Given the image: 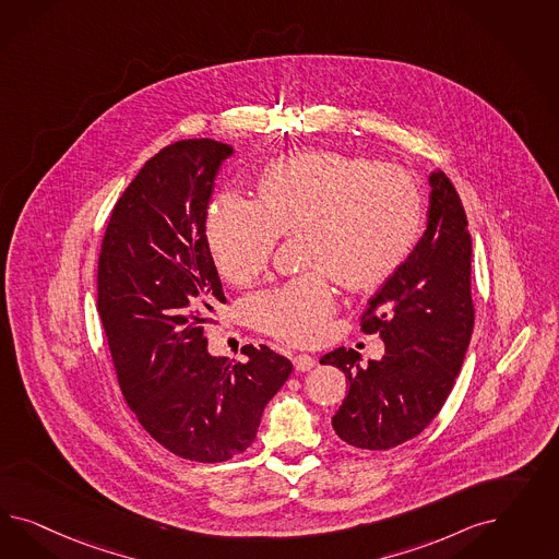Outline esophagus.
Masks as SVG:
<instances>
[{
    "label": "esophagus",
    "instance_id": "1",
    "mask_svg": "<svg viewBox=\"0 0 559 559\" xmlns=\"http://www.w3.org/2000/svg\"><path fill=\"white\" fill-rule=\"evenodd\" d=\"M293 365H295V371L307 372L311 371L316 367V358L309 355H297L293 356Z\"/></svg>",
    "mask_w": 559,
    "mask_h": 559
}]
</instances>
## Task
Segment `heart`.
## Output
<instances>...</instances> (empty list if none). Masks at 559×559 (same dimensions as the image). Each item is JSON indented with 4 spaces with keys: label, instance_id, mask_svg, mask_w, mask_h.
Segmentation results:
<instances>
[{
    "label": "heart",
    "instance_id": "heart-1",
    "mask_svg": "<svg viewBox=\"0 0 559 559\" xmlns=\"http://www.w3.org/2000/svg\"><path fill=\"white\" fill-rule=\"evenodd\" d=\"M258 199L217 197L206 215V246L221 276L246 287L271 264L278 237L304 236V269L252 301L255 325L272 338L309 346L322 338L336 297L330 283L371 290L406 262L423 231L416 178L379 159L301 152L258 178Z\"/></svg>",
    "mask_w": 559,
    "mask_h": 559
}]
</instances>
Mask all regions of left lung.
<instances>
[{"label": "left lung", "instance_id": "left-lung-1", "mask_svg": "<svg viewBox=\"0 0 559 559\" xmlns=\"http://www.w3.org/2000/svg\"><path fill=\"white\" fill-rule=\"evenodd\" d=\"M430 188L423 239L360 318L365 334L385 342V355L369 365L353 348L322 356L350 383L332 426L356 449L385 451L418 437L453 390L474 332L465 209L444 171L430 174Z\"/></svg>", "mask_w": 559, "mask_h": 559}]
</instances>
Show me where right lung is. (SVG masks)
I'll use <instances>...</instances> for the list:
<instances>
[{
	"instance_id": "obj_1",
	"label": "right lung",
	"mask_w": 559,
	"mask_h": 559,
	"mask_svg": "<svg viewBox=\"0 0 559 559\" xmlns=\"http://www.w3.org/2000/svg\"><path fill=\"white\" fill-rule=\"evenodd\" d=\"M231 153L215 139L155 153L115 204L98 258V313L120 391L153 439L199 463L243 453L293 371L269 346H243L248 362L206 350L209 311L225 304L206 206Z\"/></svg>"
}]
</instances>
